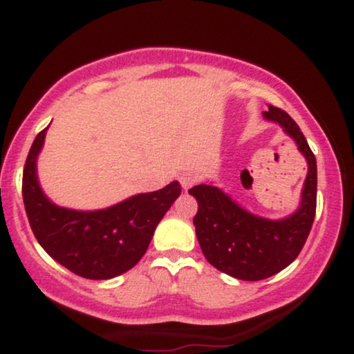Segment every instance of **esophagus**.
Listing matches in <instances>:
<instances>
[{"label":"esophagus","mask_w":354,"mask_h":354,"mask_svg":"<svg viewBox=\"0 0 354 354\" xmlns=\"http://www.w3.org/2000/svg\"><path fill=\"white\" fill-rule=\"evenodd\" d=\"M196 174L194 173H191V171H186V173H183L181 176H180V185H181V188L183 189H189L191 186L194 185V183H196Z\"/></svg>","instance_id":"1"}]
</instances>
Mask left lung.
I'll return each instance as SVG.
<instances>
[{"mask_svg":"<svg viewBox=\"0 0 354 354\" xmlns=\"http://www.w3.org/2000/svg\"><path fill=\"white\" fill-rule=\"evenodd\" d=\"M263 116L281 126L308 161L298 209L286 218L268 219L241 208L218 186L203 183L189 189L198 201L193 225L203 254L221 273L243 281L270 278L291 265L306 243L316 213L318 173L306 138L283 109L268 106Z\"/></svg>","mask_w":354,"mask_h":354,"instance_id":"1","label":"left lung"}]
</instances>
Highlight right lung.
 Masks as SVG:
<instances>
[{"mask_svg":"<svg viewBox=\"0 0 354 354\" xmlns=\"http://www.w3.org/2000/svg\"><path fill=\"white\" fill-rule=\"evenodd\" d=\"M46 129L35 138L23 171L24 209L36 239L55 261L83 278L111 279L126 273L143 258L158 223L181 194L180 183L104 209L61 208L43 193L36 174Z\"/></svg>","mask_w":354,"mask_h":354,"instance_id":"add662e5","label":"right lung"}]
</instances>
